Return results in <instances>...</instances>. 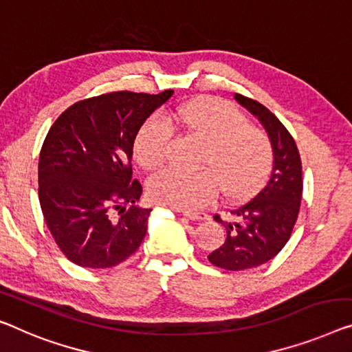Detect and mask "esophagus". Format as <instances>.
Segmentation results:
<instances>
[{"mask_svg":"<svg viewBox=\"0 0 352 352\" xmlns=\"http://www.w3.org/2000/svg\"><path fill=\"white\" fill-rule=\"evenodd\" d=\"M183 217L194 219V221H197V219H206L207 214L204 212H183Z\"/></svg>","mask_w":352,"mask_h":352,"instance_id":"obj_1","label":"esophagus"}]
</instances>
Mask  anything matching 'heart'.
Segmentation results:
<instances>
[{"mask_svg": "<svg viewBox=\"0 0 352 352\" xmlns=\"http://www.w3.org/2000/svg\"><path fill=\"white\" fill-rule=\"evenodd\" d=\"M172 128L202 144L197 172H164L151 178L148 196L161 206L197 210L208 206L221 188L229 199L243 197L258 188L272 164V144L264 131L251 126L232 104L218 98H199L167 115L146 118L134 138V156L145 170L164 167Z\"/></svg>", "mask_w": 352, "mask_h": 352, "instance_id": "1", "label": "heart"}]
</instances>
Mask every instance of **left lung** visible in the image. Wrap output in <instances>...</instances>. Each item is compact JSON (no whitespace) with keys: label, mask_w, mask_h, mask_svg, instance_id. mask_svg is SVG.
Returning a JSON list of instances; mask_svg holds the SVG:
<instances>
[{"label":"left lung","mask_w":352,"mask_h":352,"mask_svg":"<svg viewBox=\"0 0 352 352\" xmlns=\"http://www.w3.org/2000/svg\"><path fill=\"white\" fill-rule=\"evenodd\" d=\"M235 99L259 118L274 148V166L264 186L251 199L230 208V221L214 214L228 237L208 254L213 265L224 270H246L274 259L289 240L302 201V161L296 140L280 120L254 99Z\"/></svg>","instance_id":"1"}]
</instances>
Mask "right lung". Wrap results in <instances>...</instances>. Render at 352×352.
<instances>
[{"mask_svg":"<svg viewBox=\"0 0 352 352\" xmlns=\"http://www.w3.org/2000/svg\"><path fill=\"white\" fill-rule=\"evenodd\" d=\"M174 91H113L67 107L39 155V202L61 253L87 269H109L135 253L151 208L135 202L134 138Z\"/></svg>","mask_w":352,"mask_h":352,"instance_id":"obj_1","label":"right lung"}]
</instances>
